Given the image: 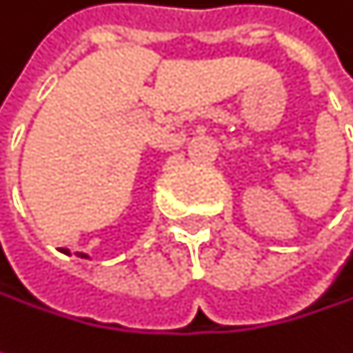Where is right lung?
Segmentation results:
<instances>
[{
	"label": "right lung",
	"instance_id": "right-lung-1",
	"mask_svg": "<svg viewBox=\"0 0 353 353\" xmlns=\"http://www.w3.org/2000/svg\"><path fill=\"white\" fill-rule=\"evenodd\" d=\"M63 251H65V253H69V249H63ZM77 255H79V257H88L85 253H77Z\"/></svg>",
	"mask_w": 353,
	"mask_h": 353
}]
</instances>
